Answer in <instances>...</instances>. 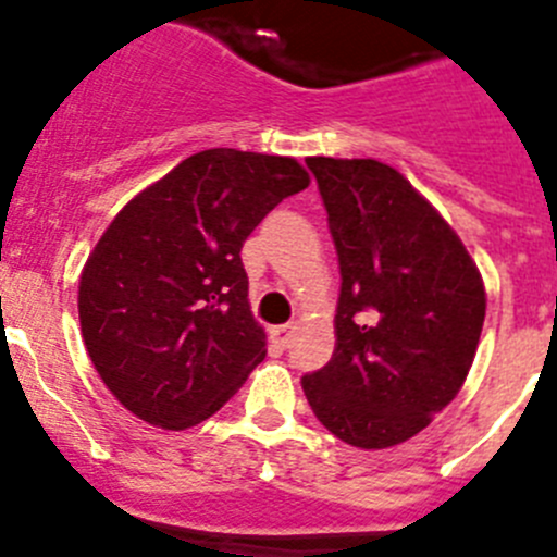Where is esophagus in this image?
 Returning a JSON list of instances; mask_svg holds the SVG:
<instances>
[{"instance_id":"1","label":"esophagus","mask_w":557,"mask_h":557,"mask_svg":"<svg viewBox=\"0 0 557 557\" xmlns=\"http://www.w3.org/2000/svg\"><path fill=\"white\" fill-rule=\"evenodd\" d=\"M270 339H273L278 348H287L289 339H293V325H275V329H270Z\"/></svg>"}]
</instances>
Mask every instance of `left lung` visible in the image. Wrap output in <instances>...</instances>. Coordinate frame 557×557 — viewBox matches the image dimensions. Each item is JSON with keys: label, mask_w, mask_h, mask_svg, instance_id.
Returning <instances> with one entry per match:
<instances>
[{"label": "left lung", "mask_w": 557, "mask_h": 557, "mask_svg": "<svg viewBox=\"0 0 557 557\" xmlns=\"http://www.w3.org/2000/svg\"><path fill=\"white\" fill-rule=\"evenodd\" d=\"M339 257L336 348L300 386L314 417L361 450L431 425L467 381L486 287L450 223L379 160L306 157Z\"/></svg>", "instance_id": "1"}]
</instances>
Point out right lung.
<instances>
[{"mask_svg": "<svg viewBox=\"0 0 557 557\" xmlns=\"http://www.w3.org/2000/svg\"><path fill=\"white\" fill-rule=\"evenodd\" d=\"M309 187L293 157L207 149L137 193L79 275V325L99 379L149 425L209 420L268 354L243 243Z\"/></svg>", "mask_w": 557, "mask_h": 557, "instance_id": "right-lung-1", "label": "right lung"}]
</instances>
